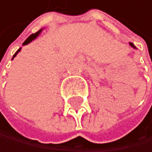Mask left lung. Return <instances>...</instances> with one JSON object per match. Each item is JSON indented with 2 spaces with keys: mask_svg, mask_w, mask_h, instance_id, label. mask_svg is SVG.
Returning a JSON list of instances; mask_svg holds the SVG:
<instances>
[{
  "mask_svg": "<svg viewBox=\"0 0 152 152\" xmlns=\"http://www.w3.org/2000/svg\"><path fill=\"white\" fill-rule=\"evenodd\" d=\"M129 45H130L131 46H132V48H135V46H134V45H133L132 43H129Z\"/></svg>",
  "mask_w": 152,
  "mask_h": 152,
  "instance_id": "8db88e82",
  "label": "left lung"
}]
</instances>
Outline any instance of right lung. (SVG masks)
<instances>
[{
  "instance_id": "right-lung-1",
  "label": "right lung",
  "mask_w": 152,
  "mask_h": 152,
  "mask_svg": "<svg viewBox=\"0 0 152 152\" xmlns=\"http://www.w3.org/2000/svg\"><path fill=\"white\" fill-rule=\"evenodd\" d=\"M42 30H43V29H40L39 31H38V32H36V33H34V34H32V35H30L29 37H28L27 38V39L26 40V41H24L23 42V45H27V44H29L30 43V42H32L33 40H34V39H36V38L38 37V36H39V34H40V33H41V31ZM20 50H21V48H19L18 50H17V52L16 53H15L14 55H13V58L15 57V56H16V55L18 54V52H20ZM13 58H12V60H13Z\"/></svg>"
}]
</instances>
